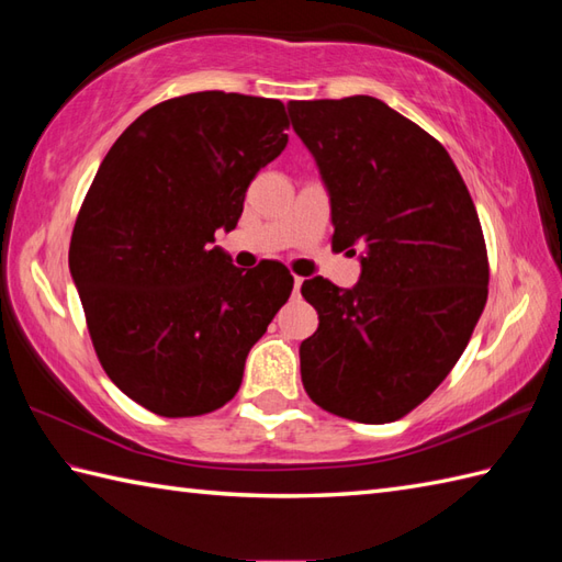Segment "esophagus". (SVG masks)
<instances>
[{
  "label": "esophagus",
  "instance_id": "esophagus-1",
  "mask_svg": "<svg viewBox=\"0 0 562 562\" xmlns=\"http://www.w3.org/2000/svg\"><path fill=\"white\" fill-rule=\"evenodd\" d=\"M302 282H304V278H300V274H294V294H300Z\"/></svg>",
  "mask_w": 562,
  "mask_h": 562
}]
</instances>
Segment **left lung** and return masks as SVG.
<instances>
[{
	"label": "left lung",
	"mask_w": 562,
	"mask_h": 562,
	"mask_svg": "<svg viewBox=\"0 0 562 562\" xmlns=\"http://www.w3.org/2000/svg\"><path fill=\"white\" fill-rule=\"evenodd\" d=\"M330 193L333 246L362 250L352 290L304 280L318 328L300 345L304 389L355 423L401 420L432 393L487 302L479 212L447 149L372 97L290 101Z\"/></svg>",
	"instance_id": "left-lung-1"
}]
</instances>
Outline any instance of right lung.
<instances>
[{
	"instance_id": "1",
	"label": "right lung",
	"mask_w": 562,
	"mask_h": 562,
	"mask_svg": "<svg viewBox=\"0 0 562 562\" xmlns=\"http://www.w3.org/2000/svg\"><path fill=\"white\" fill-rule=\"evenodd\" d=\"M288 127L278 99L186 93L142 113L101 161L69 270L101 367L142 408L195 417L229 403L248 350L290 300L282 262L244 272L212 248L288 147Z\"/></svg>"
}]
</instances>
